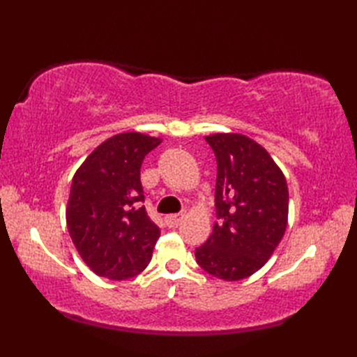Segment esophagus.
<instances>
[{
  "label": "esophagus",
  "instance_id": "34e87169",
  "mask_svg": "<svg viewBox=\"0 0 357 357\" xmlns=\"http://www.w3.org/2000/svg\"><path fill=\"white\" fill-rule=\"evenodd\" d=\"M184 215L183 213H174V215H167L165 216V224L169 227H176L181 221H183Z\"/></svg>",
  "mask_w": 357,
  "mask_h": 357
}]
</instances>
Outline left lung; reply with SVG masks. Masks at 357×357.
Returning <instances> with one entry per match:
<instances>
[{"instance_id":"obj_1","label":"left lung","mask_w":357,"mask_h":357,"mask_svg":"<svg viewBox=\"0 0 357 357\" xmlns=\"http://www.w3.org/2000/svg\"><path fill=\"white\" fill-rule=\"evenodd\" d=\"M218 173L215 207L218 222L196 262L224 280L252 276L275 252L288 219V187L268 151L239 133L206 136Z\"/></svg>"}]
</instances>
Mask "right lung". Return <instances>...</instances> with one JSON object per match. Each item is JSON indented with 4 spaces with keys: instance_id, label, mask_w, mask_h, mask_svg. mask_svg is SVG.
<instances>
[{
    "instance_id": "add662e5",
    "label": "right lung",
    "mask_w": 357,
    "mask_h": 357,
    "mask_svg": "<svg viewBox=\"0 0 357 357\" xmlns=\"http://www.w3.org/2000/svg\"><path fill=\"white\" fill-rule=\"evenodd\" d=\"M159 144V138L138 132L115 135L75 173L67 230L82 261L98 276L130 279L151 259L161 231L141 204V165Z\"/></svg>"
}]
</instances>
